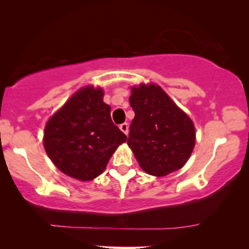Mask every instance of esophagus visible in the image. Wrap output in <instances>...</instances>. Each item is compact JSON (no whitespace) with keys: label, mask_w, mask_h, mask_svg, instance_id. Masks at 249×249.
Instances as JSON below:
<instances>
[{"label":"esophagus","mask_w":249,"mask_h":249,"mask_svg":"<svg viewBox=\"0 0 249 249\" xmlns=\"http://www.w3.org/2000/svg\"><path fill=\"white\" fill-rule=\"evenodd\" d=\"M119 128H120V130L124 132V135H128V128H129L128 124H120V127Z\"/></svg>","instance_id":"1"}]
</instances>
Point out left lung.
<instances>
[{
    "mask_svg": "<svg viewBox=\"0 0 249 249\" xmlns=\"http://www.w3.org/2000/svg\"><path fill=\"white\" fill-rule=\"evenodd\" d=\"M135 118L128 146L146 173L164 177L186 164L196 144L192 119L154 83L130 87Z\"/></svg>",
    "mask_w": 249,
    "mask_h": 249,
    "instance_id": "8db88e82",
    "label": "left lung"
}]
</instances>
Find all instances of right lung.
Masks as SVG:
<instances>
[{"instance_id": "add662e5", "label": "right lung", "mask_w": 249, "mask_h": 249, "mask_svg": "<svg viewBox=\"0 0 249 249\" xmlns=\"http://www.w3.org/2000/svg\"><path fill=\"white\" fill-rule=\"evenodd\" d=\"M104 90L81 87L47 120L44 148L64 175L90 181L104 172L111 156L127 136L113 124Z\"/></svg>"}]
</instances>
